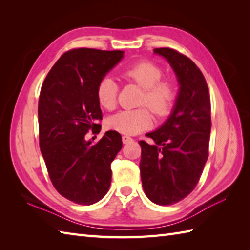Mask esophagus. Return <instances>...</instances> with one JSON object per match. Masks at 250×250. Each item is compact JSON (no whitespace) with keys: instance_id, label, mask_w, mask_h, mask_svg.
I'll list each match as a JSON object with an SVG mask.
<instances>
[{"instance_id":"34e87169","label":"esophagus","mask_w":250,"mask_h":250,"mask_svg":"<svg viewBox=\"0 0 250 250\" xmlns=\"http://www.w3.org/2000/svg\"><path fill=\"white\" fill-rule=\"evenodd\" d=\"M133 141V139L132 137H130L129 135H124L122 136V142H124V144H128V143Z\"/></svg>"}]
</instances>
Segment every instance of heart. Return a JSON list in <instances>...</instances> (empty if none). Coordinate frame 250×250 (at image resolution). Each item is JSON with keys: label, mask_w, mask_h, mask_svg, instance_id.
I'll return each instance as SVG.
<instances>
[{"label": "heart", "mask_w": 250, "mask_h": 250, "mask_svg": "<svg viewBox=\"0 0 250 250\" xmlns=\"http://www.w3.org/2000/svg\"><path fill=\"white\" fill-rule=\"evenodd\" d=\"M120 77L126 83H135L143 88L140 104L146 105L158 118L168 116L176 103L178 90L172 79L161 78L162 70L155 62L139 60L125 65ZM119 87L110 77L101 79L97 86V99L103 108L111 110L117 103ZM145 106L134 109H124L111 115L106 120L110 130L122 134L133 135L150 128L152 115Z\"/></svg>", "instance_id": "heart-1"}]
</instances>
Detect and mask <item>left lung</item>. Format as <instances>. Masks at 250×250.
Masks as SVG:
<instances>
[{"mask_svg": "<svg viewBox=\"0 0 250 250\" xmlns=\"http://www.w3.org/2000/svg\"><path fill=\"white\" fill-rule=\"evenodd\" d=\"M153 51L168 61L180 87L168 119L146 134L156 144L139 142L141 178L148 199L172 205L192 192L208 158L210 97L203 74L187 56L167 47Z\"/></svg>", "mask_w": 250, "mask_h": 250, "instance_id": "obj_1", "label": "left lung"}]
</instances>
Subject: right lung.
Instances as JSON below:
<instances>
[{"label": "right lung", "instance_id": "right-lung-1", "mask_svg": "<svg viewBox=\"0 0 250 250\" xmlns=\"http://www.w3.org/2000/svg\"><path fill=\"white\" fill-rule=\"evenodd\" d=\"M122 57L120 50L71 49L51 67L41 89L42 155L54 187L74 203L94 204L109 189L110 164L122 147L121 135L107 131L95 145L84 136L101 130L97 86Z\"/></svg>", "mask_w": 250, "mask_h": 250}]
</instances>
